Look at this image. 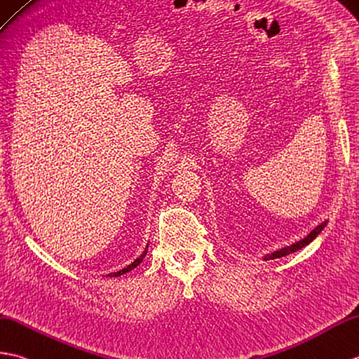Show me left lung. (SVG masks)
I'll return each mask as SVG.
<instances>
[{
    "label": "left lung",
    "mask_w": 359,
    "mask_h": 359,
    "mask_svg": "<svg viewBox=\"0 0 359 359\" xmlns=\"http://www.w3.org/2000/svg\"><path fill=\"white\" fill-rule=\"evenodd\" d=\"M324 226H326V222L321 223V224H318V226H316L313 231H311V234L307 236V237H304L303 240H299V241H297V243L290 245V246L283 248V249H280V251H275V252H272L271 255H266V257H264V260H273V258H281V257H286V255H289V254H292V252L299 251V249H302V248H304V246L309 245L311 241H312L316 236H318L320 232L324 229Z\"/></svg>",
    "instance_id": "1"
}]
</instances>
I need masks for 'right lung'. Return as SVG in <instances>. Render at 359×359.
I'll return each mask as SVG.
<instances>
[{"label":"right lung","mask_w":359,"mask_h":359,"mask_svg":"<svg viewBox=\"0 0 359 359\" xmlns=\"http://www.w3.org/2000/svg\"><path fill=\"white\" fill-rule=\"evenodd\" d=\"M147 255V249L144 251V254H142L140 257H137L135 262H133L131 264H128L127 268H123V269H121V271H118V272H113V273H108V277H119V275H122V273H125V272H130L131 269H135L137 264H140L142 263V260H144V257Z\"/></svg>","instance_id":"1"}]
</instances>
